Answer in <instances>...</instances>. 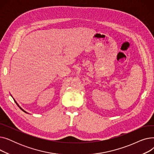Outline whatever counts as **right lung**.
Instances as JSON below:
<instances>
[{
	"label": "right lung",
	"instance_id": "right-lung-1",
	"mask_svg": "<svg viewBox=\"0 0 154 154\" xmlns=\"http://www.w3.org/2000/svg\"><path fill=\"white\" fill-rule=\"evenodd\" d=\"M14 101H15V103H16V104H17V106H18V107H19V108H20V109H21V110H22V111H23V112H26V113H27V112H26V111H25V110H23V109H22V108H21V107H20V106H19V104H18V103H17V102H16V101H15V100H14Z\"/></svg>",
	"mask_w": 154,
	"mask_h": 154
}]
</instances>
